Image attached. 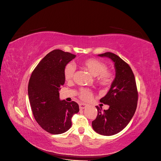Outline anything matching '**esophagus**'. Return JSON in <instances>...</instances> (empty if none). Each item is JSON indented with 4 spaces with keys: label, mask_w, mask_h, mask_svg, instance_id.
Returning <instances> with one entry per match:
<instances>
[{
    "label": "esophagus",
    "mask_w": 161,
    "mask_h": 161,
    "mask_svg": "<svg viewBox=\"0 0 161 161\" xmlns=\"http://www.w3.org/2000/svg\"><path fill=\"white\" fill-rule=\"evenodd\" d=\"M79 107H80V109H85L86 107H87V105L86 104L81 103V104H80Z\"/></svg>",
    "instance_id": "34e87169"
}]
</instances>
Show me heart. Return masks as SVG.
I'll list each match as a JSON object with an SVG mask.
<instances>
[{
  "label": "heart",
  "instance_id": "1",
  "mask_svg": "<svg viewBox=\"0 0 161 161\" xmlns=\"http://www.w3.org/2000/svg\"><path fill=\"white\" fill-rule=\"evenodd\" d=\"M85 69L96 77L95 80L99 85L109 87L114 82L115 76L113 72L107 69L106 65L102 61L96 58H87L81 62ZM75 72V67L72 63H68L64 69V77L66 81L73 79ZM92 92L86 88H81L79 92V97L83 100H89L91 98Z\"/></svg>",
  "mask_w": 161,
  "mask_h": 161
}]
</instances>
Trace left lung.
<instances>
[{
  "mask_svg": "<svg viewBox=\"0 0 161 161\" xmlns=\"http://www.w3.org/2000/svg\"><path fill=\"white\" fill-rule=\"evenodd\" d=\"M98 56L113 61L115 78L106 95L100 100L109 107L103 111L102 108L96 106L98 114L92 126L101 135L112 136L121 131L130 121L137 107L138 90L131 68L122 58L111 52Z\"/></svg>",
  "mask_w": 161,
  "mask_h": 161,
  "instance_id": "obj_1",
  "label": "left lung"
}]
</instances>
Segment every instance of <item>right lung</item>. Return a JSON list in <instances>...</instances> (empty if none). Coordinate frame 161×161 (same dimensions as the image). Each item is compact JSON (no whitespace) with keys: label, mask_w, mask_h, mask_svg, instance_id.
<instances>
[{"label":"right lung","mask_w":161,"mask_h":161,"mask_svg":"<svg viewBox=\"0 0 161 161\" xmlns=\"http://www.w3.org/2000/svg\"><path fill=\"white\" fill-rule=\"evenodd\" d=\"M75 55L61 49L47 54L33 70L29 82L28 95L34 117L49 133L59 134L72 126V117L79 106L59 98V90L65 82L64 69Z\"/></svg>","instance_id":"right-lung-1"}]
</instances>
